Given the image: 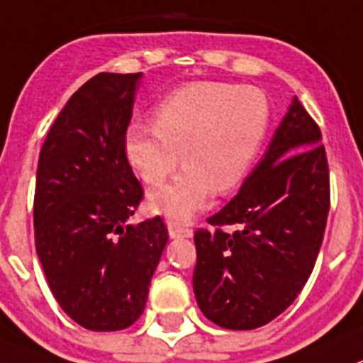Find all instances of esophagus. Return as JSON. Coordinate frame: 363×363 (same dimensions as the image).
Returning <instances> with one entry per match:
<instances>
[{
    "instance_id": "esophagus-1",
    "label": "esophagus",
    "mask_w": 363,
    "mask_h": 363,
    "mask_svg": "<svg viewBox=\"0 0 363 363\" xmlns=\"http://www.w3.org/2000/svg\"><path fill=\"white\" fill-rule=\"evenodd\" d=\"M168 232L172 238H190L194 234V230L190 226L175 223V220H168Z\"/></svg>"
}]
</instances>
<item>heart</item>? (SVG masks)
Returning a JSON list of instances; mask_svg holds the SVG:
<instances>
[{"label": "heart", "mask_w": 363, "mask_h": 363, "mask_svg": "<svg viewBox=\"0 0 363 363\" xmlns=\"http://www.w3.org/2000/svg\"><path fill=\"white\" fill-rule=\"evenodd\" d=\"M263 91L223 82H191L155 107L153 125L131 124L124 153L147 186H160L179 166L172 184L150 195V208L172 219H188L206 206L213 191L241 182L269 129Z\"/></svg>", "instance_id": "1"}]
</instances>
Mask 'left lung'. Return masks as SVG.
Listing matches in <instances>:
<instances>
[{
  "label": "left lung",
  "instance_id": "1",
  "mask_svg": "<svg viewBox=\"0 0 363 363\" xmlns=\"http://www.w3.org/2000/svg\"><path fill=\"white\" fill-rule=\"evenodd\" d=\"M329 206L321 131L294 96L238 195L208 217L212 232H195L194 292L204 316L250 330L286 311L313 272Z\"/></svg>",
  "mask_w": 363,
  "mask_h": 363
}]
</instances>
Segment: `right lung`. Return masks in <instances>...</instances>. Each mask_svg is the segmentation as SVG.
<instances>
[{"instance_id": "obj_1", "label": "right lung", "mask_w": 363, "mask_h": 363, "mask_svg": "<svg viewBox=\"0 0 363 363\" xmlns=\"http://www.w3.org/2000/svg\"><path fill=\"white\" fill-rule=\"evenodd\" d=\"M143 72H100L72 94L40 151L34 242L50 292L89 330H122L144 313L168 228L128 219L143 186L124 153Z\"/></svg>"}]
</instances>
